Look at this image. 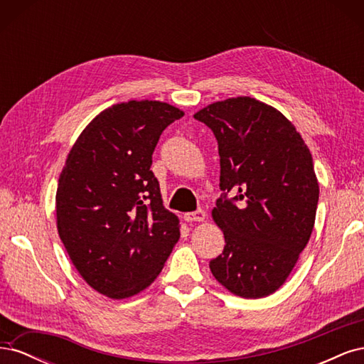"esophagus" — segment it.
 <instances>
[{
    "label": "esophagus",
    "mask_w": 364,
    "mask_h": 364,
    "mask_svg": "<svg viewBox=\"0 0 364 364\" xmlns=\"http://www.w3.org/2000/svg\"><path fill=\"white\" fill-rule=\"evenodd\" d=\"M206 218V213L199 209V211H194V213H186L183 214V220L185 222H205Z\"/></svg>",
    "instance_id": "obj_1"
}]
</instances>
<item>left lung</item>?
Instances as JSON below:
<instances>
[{"label":"left lung","instance_id":"left-lung-1","mask_svg":"<svg viewBox=\"0 0 364 364\" xmlns=\"http://www.w3.org/2000/svg\"><path fill=\"white\" fill-rule=\"evenodd\" d=\"M194 118L214 132L225 191L213 218L226 245L209 269L232 294L266 297L289 278L313 232L318 182L310 149L290 119L257 98L215 102Z\"/></svg>","mask_w":364,"mask_h":364}]
</instances>
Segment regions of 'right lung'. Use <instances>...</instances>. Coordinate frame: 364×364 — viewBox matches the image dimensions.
I'll use <instances>...</instances> for the list:
<instances>
[{
    "mask_svg": "<svg viewBox=\"0 0 364 364\" xmlns=\"http://www.w3.org/2000/svg\"><path fill=\"white\" fill-rule=\"evenodd\" d=\"M183 111L155 100L105 109L71 147L56 191V223L80 277L111 299L158 278L181 237L150 170L164 129Z\"/></svg>",
    "mask_w": 364,
    "mask_h": 364,
    "instance_id": "right-lung-1",
    "label": "right lung"
}]
</instances>
